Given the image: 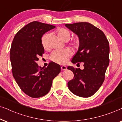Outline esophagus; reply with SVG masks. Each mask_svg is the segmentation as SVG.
<instances>
[{
  "label": "esophagus",
  "mask_w": 122,
  "mask_h": 122,
  "mask_svg": "<svg viewBox=\"0 0 122 122\" xmlns=\"http://www.w3.org/2000/svg\"><path fill=\"white\" fill-rule=\"evenodd\" d=\"M61 69L63 71L66 70H67V67H66V66H62L61 67Z\"/></svg>",
  "instance_id": "esophagus-1"
}]
</instances>
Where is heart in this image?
I'll use <instances>...</instances> for the list:
<instances>
[{
	"instance_id": "obj_1",
	"label": "heart",
	"mask_w": 122,
	"mask_h": 122,
	"mask_svg": "<svg viewBox=\"0 0 122 122\" xmlns=\"http://www.w3.org/2000/svg\"><path fill=\"white\" fill-rule=\"evenodd\" d=\"M56 33L58 37L64 41H67L70 38L71 33L67 29L61 28L56 30ZM47 35H45L42 38V44L43 47L46 48V40ZM73 46H77L78 41H74L71 43ZM71 56V51L69 49H65L61 51H55L51 55V58L54 62L60 64H64Z\"/></svg>"
}]
</instances>
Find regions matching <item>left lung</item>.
<instances>
[{
	"label": "left lung",
	"mask_w": 122,
	"mask_h": 122,
	"mask_svg": "<svg viewBox=\"0 0 122 122\" xmlns=\"http://www.w3.org/2000/svg\"><path fill=\"white\" fill-rule=\"evenodd\" d=\"M79 39V47L73 64L84 62V69L68 66L74 77L67 83L75 95L87 98L94 95L103 84L109 63V43L103 32L87 22L66 24Z\"/></svg>",
	"instance_id": "8db88e82"
}]
</instances>
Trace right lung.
Segmentation results:
<instances>
[{
  "label": "right lung",
  "mask_w": 122,
  "mask_h": 122,
  "mask_svg": "<svg viewBox=\"0 0 122 122\" xmlns=\"http://www.w3.org/2000/svg\"><path fill=\"white\" fill-rule=\"evenodd\" d=\"M55 26L37 21L24 26L16 34L10 51L13 76L21 90L32 98L45 96L50 92L53 79L61 66L50 62L40 67L36 62L44 53L41 38Z\"/></svg>",
  "instance_id": "obj_1"
}]
</instances>
